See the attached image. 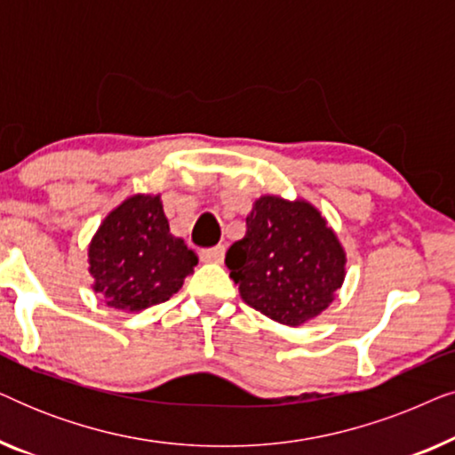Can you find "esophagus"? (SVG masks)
Listing matches in <instances>:
<instances>
[{
    "mask_svg": "<svg viewBox=\"0 0 455 455\" xmlns=\"http://www.w3.org/2000/svg\"><path fill=\"white\" fill-rule=\"evenodd\" d=\"M198 257H201L203 263H221L223 257H226V246H213V248H203L201 252H198Z\"/></svg>",
    "mask_w": 455,
    "mask_h": 455,
    "instance_id": "obj_1",
    "label": "esophagus"
}]
</instances>
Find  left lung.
I'll return each mask as SVG.
<instances>
[{"mask_svg": "<svg viewBox=\"0 0 455 455\" xmlns=\"http://www.w3.org/2000/svg\"><path fill=\"white\" fill-rule=\"evenodd\" d=\"M226 265L242 300L296 327L333 300L346 254L313 204L260 196L246 217L244 238L228 248Z\"/></svg>", "mask_w": 455, "mask_h": 455, "instance_id": "8db88e82", "label": "left lung"}]
</instances>
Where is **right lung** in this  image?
Wrapping results in <instances>:
<instances>
[{
	"label": "right lung",
	"instance_id": "obj_1",
	"mask_svg": "<svg viewBox=\"0 0 455 455\" xmlns=\"http://www.w3.org/2000/svg\"><path fill=\"white\" fill-rule=\"evenodd\" d=\"M95 291L120 310L170 300L196 265V254L170 234L159 196H130L111 211L89 246Z\"/></svg>",
	"mask_w": 455,
	"mask_h": 455
}]
</instances>
